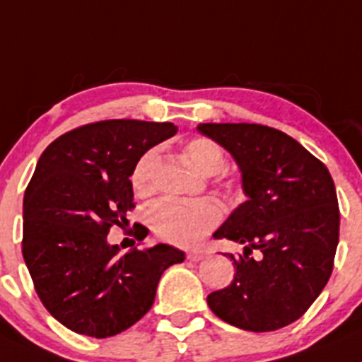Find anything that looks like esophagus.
<instances>
[{
    "label": "esophagus",
    "instance_id": "obj_1",
    "mask_svg": "<svg viewBox=\"0 0 362 362\" xmlns=\"http://www.w3.org/2000/svg\"><path fill=\"white\" fill-rule=\"evenodd\" d=\"M187 257L190 261H201V259H204L206 254L204 252H199V250H188Z\"/></svg>",
    "mask_w": 362,
    "mask_h": 362
}]
</instances>
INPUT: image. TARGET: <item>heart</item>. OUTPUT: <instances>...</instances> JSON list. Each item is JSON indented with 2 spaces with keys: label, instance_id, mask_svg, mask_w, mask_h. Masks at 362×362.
<instances>
[{
  "label": "heart",
  "instance_id": "obj_1",
  "mask_svg": "<svg viewBox=\"0 0 362 362\" xmlns=\"http://www.w3.org/2000/svg\"><path fill=\"white\" fill-rule=\"evenodd\" d=\"M185 158L202 175L220 174L226 167V156L215 142L208 139H195L185 146ZM158 163L156 151H149L140 158L133 170L132 181L139 194L153 190V174ZM222 220L218 202L202 199L195 202H181L165 199L151 206L147 222L161 240L174 245L192 247L201 242L209 230L215 229Z\"/></svg>",
  "mask_w": 362,
  "mask_h": 362
}]
</instances>
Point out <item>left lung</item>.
<instances>
[{
    "instance_id": "left-lung-1",
    "label": "left lung",
    "mask_w": 362,
    "mask_h": 362,
    "mask_svg": "<svg viewBox=\"0 0 362 362\" xmlns=\"http://www.w3.org/2000/svg\"><path fill=\"white\" fill-rule=\"evenodd\" d=\"M197 129L235 158L247 195L213 233L242 243L243 254H229L235 279L208 295L209 309L250 332L290 325L332 274L339 240L332 177L318 158L274 127L208 122Z\"/></svg>"
}]
</instances>
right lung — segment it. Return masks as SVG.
I'll return each mask as SVG.
<instances>
[{
  "label": "right lung",
  "instance_id": "1",
  "mask_svg": "<svg viewBox=\"0 0 362 362\" xmlns=\"http://www.w3.org/2000/svg\"><path fill=\"white\" fill-rule=\"evenodd\" d=\"M175 133L172 122L101 120L40 154L24 192L23 257L40 302L67 329L92 338L129 329L153 305L161 274L183 263V250L165 243L120 256L106 238L135 208L139 160ZM146 236L144 227L136 240Z\"/></svg>",
  "mask_w": 362,
  "mask_h": 362
}]
</instances>
